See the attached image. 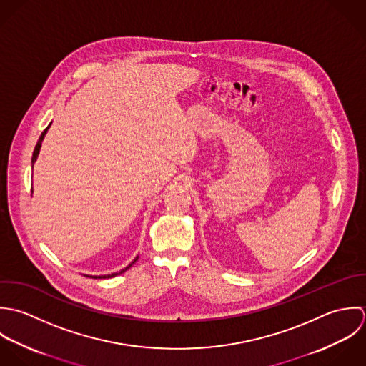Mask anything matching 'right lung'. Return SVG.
Here are the masks:
<instances>
[{
	"instance_id": "1",
	"label": "right lung",
	"mask_w": 366,
	"mask_h": 366,
	"mask_svg": "<svg viewBox=\"0 0 366 366\" xmlns=\"http://www.w3.org/2000/svg\"><path fill=\"white\" fill-rule=\"evenodd\" d=\"M52 124V123H51ZM51 124L42 132V134H41V137H39V140H38V143H36V146H35V149H34V154H32V167H34V164H35V161H36V158H38V155H39V151H41V146H42V142H44V139H45V136H46V133H48V130H49V127H51ZM137 259H139V256L126 267V269H123V270H120V272H117V273H112V274H104V276H89V274H84L86 277H93V279H110V277H116V276H119V274H122V273H124L126 270H129L136 262H137Z\"/></svg>"
}]
</instances>
